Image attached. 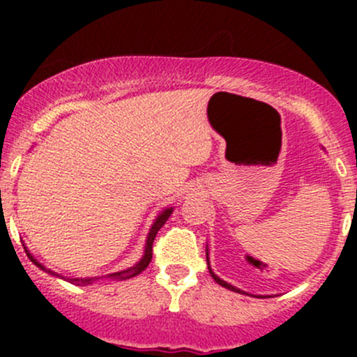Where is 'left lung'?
I'll list each match as a JSON object with an SVG mask.
<instances>
[{"mask_svg": "<svg viewBox=\"0 0 357 357\" xmlns=\"http://www.w3.org/2000/svg\"><path fill=\"white\" fill-rule=\"evenodd\" d=\"M205 255H207V268H208V273H211V276H212V278H214V282H215V283H219V285H221V287H225V289H228V290H233V291H236V294H247V291H243V290L236 289V287L229 285L228 282H225V280H221V278H219L218 275H215L214 271H212V268H211V262H208V248H207V247H205ZM247 295H250V294H247ZM252 297H261V295H252Z\"/></svg>", "mask_w": 357, "mask_h": 357, "instance_id": "left-lung-1", "label": "left lung"}]
</instances>
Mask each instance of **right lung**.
Segmentation results:
<instances>
[{
	"label": "right lung",
	"mask_w": 357,
	"mask_h": 357,
	"mask_svg": "<svg viewBox=\"0 0 357 357\" xmlns=\"http://www.w3.org/2000/svg\"><path fill=\"white\" fill-rule=\"evenodd\" d=\"M172 211H174V207H165L164 211L158 212V215L155 218V221H153L152 228H150L149 235H146V242H145V250H143V255L142 259H139L136 264H132L131 268H126L122 269V271H117V273H110V275H105V276H91V278H66V276L59 275V273L52 271V269L46 268L43 262H39L38 259L34 257V255L31 254V252L27 250V247H25L24 243V248H25V254H27V257L31 259L32 264L38 266L41 271L48 273V275L52 276H56V278H62V280H67V282L74 283V285H91V283H96V282H102V280H110V282H122V280H129V278H135L136 275H139L142 271H145L146 266L150 264V261H152V245H153V240H155L158 229L162 228V226L165 225V221L169 219V215L172 214Z\"/></svg>",
	"instance_id": "obj_1"
}]
</instances>
